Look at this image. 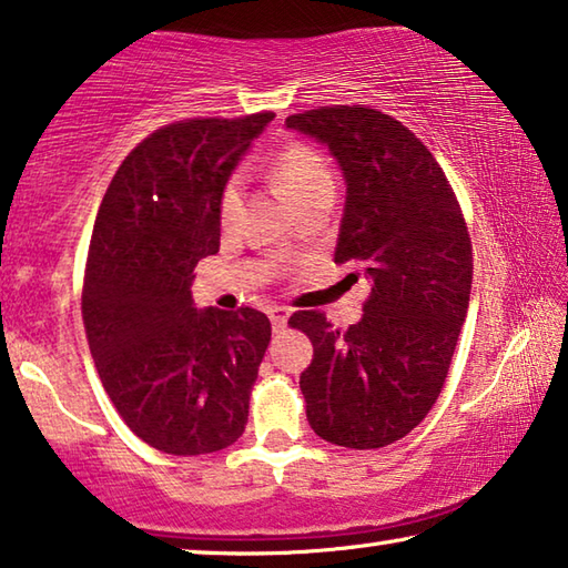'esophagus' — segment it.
Segmentation results:
<instances>
[{
	"mask_svg": "<svg viewBox=\"0 0 568 568\" xmlns=\"http://www.w3.org/2000/svg\"><path fill=\"white\" fill-rule=\"evenodd\" d=\"M270 323H273V331H283L287 326V318H291V311L283 308V305H273V308L267 311Z\"/></svg>",
	"mask_w": 568,
	"mask_h": 568,
	"instance_id": "obj_1",
	"label": "esophagus"
}]
</instances>
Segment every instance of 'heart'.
<instances>
[{"mask_svg":"<svg viewBox=\"0 0 568 568\" xmlns=\"http://www.w3.org/2000/svg\"><path fill=\"white\" fill-rule=\"evenodd\" d=\"M275 179L283 186V192L298 202L301 196L316 192L323 186H333V171L326 156L321 151L305 146V143H293L283 154L275 159ZM242 210V176H232L227 186L222 189L220 196V220L222 224H232L240 217Z\"/></svg>","mask_w":568,"mask_h":568,"instance_id":"1","label":"heart"}]
</instances>
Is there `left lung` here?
Returning a JSON list of instances; mask_svg holds the SVG:
<instances>
[{
  "instance_id": "8db88e82",
  "label": "left lung",
  "mask_w": 568,
  "mask_h": 568,
  "mask_svg": "<svg viewBox=\"0 0 568 568\" xmlns=\"http://www.w3.org/2000/svg\"><path fill=\"white\" fill-rule=\"evenodd\" d=\"M344 174L336 263L372 283L364 316L333 331L298 311L313 362L301 374L305 414L331 445H392L427 417L443 392L467 316L473 250L445 171L409 129L374 108L336 105L287 115Z\"/></svg>"
}]
</instances>
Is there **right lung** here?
<instances>
[{"label": "right lung", "mask_w": 568, "mask_h": 568, "mask_svg": "<svg viewBox=\"0 0 568 568\" xmlns=\"http://www.w3.org/2000/svg\"><path fill=\"white\" fill-rule=\"evenodd\" d=\"M275 113L166 125L131 151L90 237L83 321L108 397L166 455L217 453L245 432L270 344L255 308H196L194 267L220 250V196Z\"/></svg>", "instance_id": "add662e5"}]
</instances>
